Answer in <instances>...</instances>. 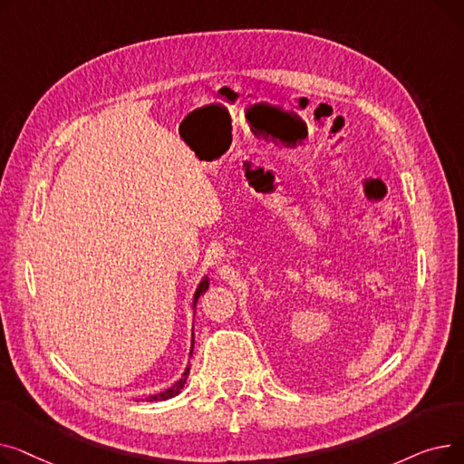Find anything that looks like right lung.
<instances>
[{
	"label": "right lung",
	"instance_id": "1",
	"mask_svg": "<svg viewBox=\"0 0 464 464\" xmlns=\"http://www.w3.org/2000/svg\"><path fill=\"white\" fill-rule=\"evenodd\" d=\"M208 285H210V280H208V276H203L201 278V282L198 284V287H195V294H193V299H191V308H193V315H195V306H198V301H199V297L205 294V291L208 289ZM193 344H195V338L191 336V348H189V357H191V353H193ZM188 376H189V364L186 367V371L182 372V376L170 385V387H167L165 392H161V393H156V395H150V397H146L144 401H149V402H158V401H167V399H173V397H177L182 389H184V383H186V380H188Z\"/></svg>",
	"mask_w": 464,
	"mask_h": 464
}]
</instances>
